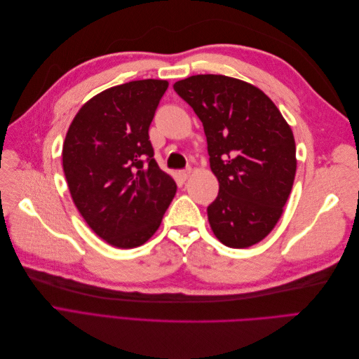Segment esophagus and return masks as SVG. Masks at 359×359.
Returning a JSON list of instances; mask_svg holds the SVG:
<instances>
[{
    "mask_svg": "<svg viewBox=\"0 0 359 359\" xmlns=\"http://www.w3.org/2000/svg\"><path fill=\"white\" fill-rule=\"evenodd\" d=\"M190 173H191V169H184V170H180V178L182 180V181H186V180H189V177H190Z\"/></svg>",
    "mask_w": 359,
    "mask_h": 359,
    "instance_id": "obj_1",
    "label": "esophagus"
}]
</instances>
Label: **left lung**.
<instances>
[{
  "mask_svg": "<svg viewBox=\"0 0 359 359\" xmlns=\"http://www.w3.org/2000/svg\"><path fill=\"white\" fill-rule=\"evenodd\" d=\"M203 126L219 196L208 206L217 240L232 248L260 243L283 214L297 172L290 126L257 86L223 74L173 83Z\"/></svg>",
  "mask_w": 359,
  "mask_h": 359,
  "instance_id": "obj_1",
  "label": "left lung"
}]
</instances>
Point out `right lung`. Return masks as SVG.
I'll return each mask as SVG.
<instances>
[{
    "instance_id": "right-lung-1",
    "label": "right lung",
    "mask_w": 359,
    "mask_h": 359,
    "mask_svg": "<svg viewBox=\"0 0 359 359\" xmlns=\"http://www.w3.org/2000/svg\"><path fill=\"white\" fill-rule=\"evenodd\" d=\"M168 86L144 79L102 91L81 107L64 139L62 169L76 208L116 248L145 244L177 193L148 135Z\"/></svg>"
}]
</instances>
